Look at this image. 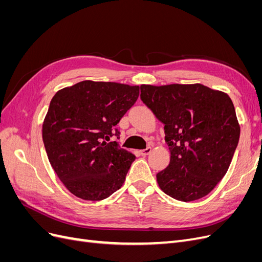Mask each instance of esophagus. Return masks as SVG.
<instances>
[{"mask_svg": "<svg viewBox=\"0 0 262 262\" xmlns=\"http://www.w3.org/2000/svg\"><path fill=\"white\" fill-rule=\"evenodd\" d=\"M150 150H152V148H150V147H146L144 149H142L141 150V155L142 156H146V155H148L150 153Z\"/></svg>", "mask_w": 262, "mask_h": 262, "instance_id": "obj_1", "label": "esophagus"}]
</instances>
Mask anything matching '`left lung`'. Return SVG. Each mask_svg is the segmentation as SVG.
<instances>
[{
    "label": "left lung",
    "mask_w": 262,
    "mask_h": 262,
    "mask_svg": "<svg viewBox=\"0 0 262 262\" xmlns=\"http://www.w3.org/2000/svg\"><path fill=\"white\" fill-rule=\"evenodd\" d=\"M141 100L164 123L170 162L156 173L173 199L190 202L210 193L225 176L241 128L228 95L201 84L141 85Z\"/></svg>",
    "instance_id": "1"
}]
</instances>
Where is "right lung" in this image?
<instances>
[{
    "instance_id": "obj_1",
    "label": "right lung",
    "mask_w": 262,
    "mask_h": 262,
    "mask_svg": "<svg viewBox=\"0 0 262 262\" xmlns=\"http://www.w3.org/2000/svg\"><path fill=\"white\" fill-rule=\"evenodd\" d=\"M140 87L83 81L59 91L42 125L49 162L71 193L89 201L123 185L136 156L119 146L116 125L136 104Z\"/></svg>"
}]
</instances>
